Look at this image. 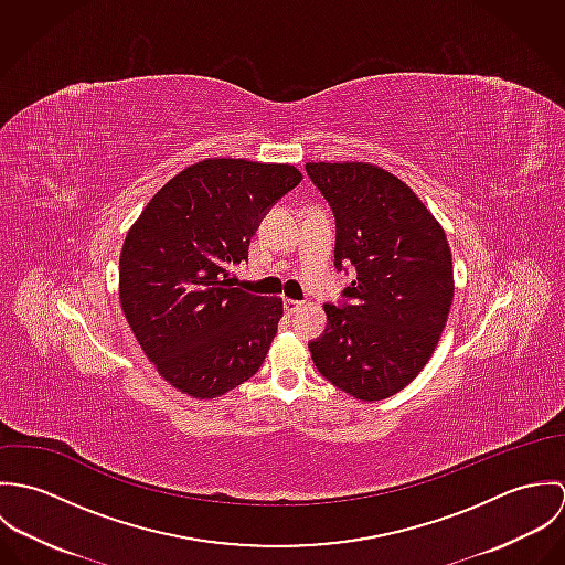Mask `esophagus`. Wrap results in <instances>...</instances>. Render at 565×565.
<instances>
[{
    "instance_id": "esophagus-1",
    "label": "esophagus",
    "mask_w": 565,
    "mask_h": 565,
    "mask_svg": "<svg viewBox=\"0 0 565 565\" xmlns=\"http://www.w3.org/2000/svg\"><path fill=\"white\" fill-rule=\"evenodd\" d=\"M302 307H305V302H298V300H285V313H287V316L298 313Z\"/></svg>"
}]
</instances>
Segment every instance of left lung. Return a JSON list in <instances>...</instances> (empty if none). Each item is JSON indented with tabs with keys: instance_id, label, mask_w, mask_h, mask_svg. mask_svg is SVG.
<instances>
[{
	"instance_id": "8db88e82",
	"label": "left lung",
	"mask_w": 565,
	"mask_h": 565,
	"mask_svg": "<svg viewBox=\"0 0 565 565\" xmlns=\"http://www.w3.org/2000/svg\"><path fill=\"white\" fill-rule=\"evenodd\" d=\"M337 220L334 265L354 267L339 309L309 343L328 383L356 401L404 390L437 348L455 296L441 224L392 171L372 162H307Z\"/></svg>"
}]
</instances>
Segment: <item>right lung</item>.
I'll list each match as a JSON object with an SVG mask.
<instances>
[{"mask_svg":"<svg viewBox=\"0 0 565 565\" xmlns=\"http://www.w3.org/2000/svg\"><path fill=\"white\" fill-rule=\"evenodd\" d=\"M302 180L289 162L204 159L175 173L130 226L119 302L141 350L178 392L213 401L252 379L282 298L233 287L260 215Z\"/></svg>","mask_w":565,"mask_h":565,"instance_id":"add662e5","label":"right lung"}]
</instances>
